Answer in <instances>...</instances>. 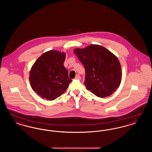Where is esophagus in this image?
Masks as SVG:
<instances>
[{
  "instance_id": "1",
  "label": "esophagus",
  "mask_w": 152,
  "mask_h": 152,
  "mask_svg": "<svg viewBox=\"0 0 152 152\" xmlns=\"http://www.w3.org/2000/svg\"><path fill=\"white\" fill-rule=\"evenodd\" d=\"M75 79H81V77H80V76L79 75H77L76 76Z\"/></svg>"
}]
</instances>
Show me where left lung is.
Wrapping results in <instances>:
<instances>
[{
  "mask_svg": "<svg viewBox=\"0 0 152 152\" xmlns=\"http://www.w3.org/2000/svg\"><path fill=\"white\" fill-rule=\"evenodd\" d=\"M86 69L84 84L88 90L104 98L119 87L122 79L121 67L118 58L105 47L91 44L74 50Z\"/></svg>",
  "mask_w": 152,
  "mask_h": 152,
  "instance_id": "obj_1",
  "label": "left lung"
}]
</instances>
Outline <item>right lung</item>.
Returning <instances> with one entry per match:
<instances>
[{
    "label": "right lung",
    "mask_w": 152,
    "mask_h": 152,
    "mask_svg": "<svg viewBox=\"0 0 152 152\" xmlns=\"http://www.w3.org/2000/svg\"><path fill=\"white\" fill-rule=\"evenodd\" d=\"M65 58L64 52L51 50L42 54L32 65L29 82L32 89L43 99H57L72 81L63 64Z\"/></svg>",
    "instance_id": "right-lung-1"
}]
</instances>
